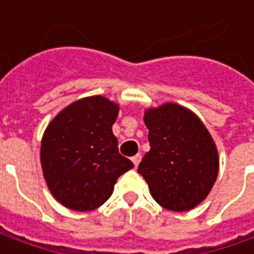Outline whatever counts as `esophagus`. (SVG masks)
Here are the masks:
<instances>
[{"label":"esophagus","instance_id":"obj_1","mask_svg":"<svg viewBox=\"0 0 254 254\" xmlns=\"http://www.w3.org/2000/svg\"><path fill=\"white\" fill-rule=\"evenodd\" d=\"M132 164H134V167L137 168L138 167V164H140V161H141V154H137V155H134L131 158Z\"/></svg>","mask_w":254,"mask_h":254}]
</instances>
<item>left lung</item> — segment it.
<instances>
[{
	"label": "left lung",
	"mask_w": 254,
	"mask_h": 254,
	"mask_svg": "<svg viewBox=\"0 0 254 254\" xmlns=\"http://www.w3.org/2000/svg\"><path fill=\"white\" fill-rule=\"evenodd\" d=\"M151 150L138 165L152 198L162 208L185 212L208 196L219 158L209 131L196 114L175 103L144 114Z\"/></svg>",
	"instance_id": "8db88e82"
}]
</instances>
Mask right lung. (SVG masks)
<instances>
[{"instance_id": "1", "label": "right lung", "mask_w": 254, "mask_h": 254, "mask_svg": "<svg viewBox=\"0 0 254 254\" xmlns=\"http://www.w3.org/2000/svg\"><path fill=\"white\" fill-rule=\"evenodd\" d=\"M119 106L103 96L69 104L46 127L41 165L55 199L69 209L87 212L112 196L114 184L134 167L119 152L112 126Z\"/></svg>"}]
</instances>
